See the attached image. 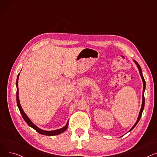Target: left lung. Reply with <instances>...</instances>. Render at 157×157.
<instances>
[{
    "mask_svg": "<svg viewBox=\"0 0 157 157\" xmlns=\"http://www.w3.org/2000/svg\"><path fill=\"white\" fill-rule=\"evenodd\" d=\"M134 62H135V63L137 65V68H138V69H139V73H140V76H141V78H142L143 83V96H142V105H141V110H140V112H139V116H138L137 120V121H136V122L135 124L134 125V126L130 128V130L128 132H130V131H131L132 130V129H133V128L136 126V125L137 124V123H138V122H139V121L140 118H141V117L142 113H143V110H144V103H145V100H144V94L145 88H146V82H145V80H144V77H143V73H142V71H141V67H140V65L138 64V63H137L136 61L134 60Z\"/></svg>",
    "mask_w": 157,
    "mask_h": 157,
    "instance_id": "obj_1",
    "label": "left lung"
}]
</instances>
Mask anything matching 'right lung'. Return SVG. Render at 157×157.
<instances>
[{
    "label": "right lung",
    "instance_id": "right-lung-1",
    "mask_svg": "<svg viewBox=\"0 0 157 157\" xmlns=\"http://www.w3.org/2000/svg\"><path fill=\"white\" fill-rule=\"evenodd\" d=\"M19 75L20 74H18V75L17 76V79H16V102H17V105L18 107L19 108V110L20 111V113L21 114V116L23 117V118L24 119V120L25 121V122L27 123V124L30 127H32V128H34V130H36L38 133L40 134H43V135H44V136H55V135H59V134H60L61 133L63 132L64 131L66 130V129L68 127V125H69V121L67 122V123H66V125L61 128H59V129H57V130H52V131H47V130H42L39 128L38 127H37L34 123H33L32 121L29 119V118L27 116V114L25 113V112L23 111L21 106V104H20V100H19V97H18V79H19Z\"/></svg>",
    "mask_w": 157,
    "mask_h": 157
}]
</instances>
